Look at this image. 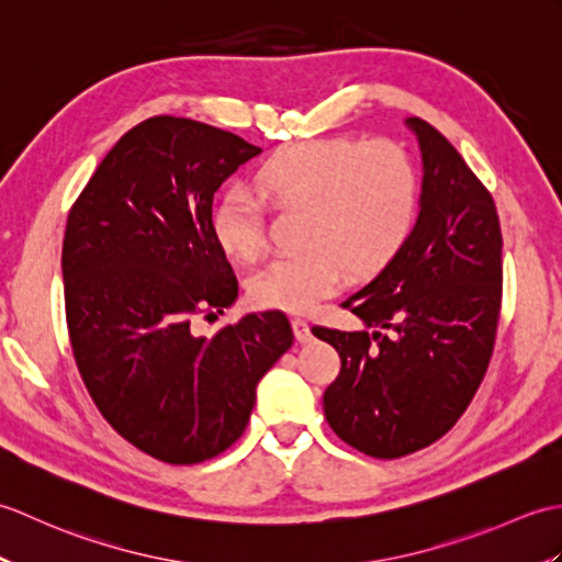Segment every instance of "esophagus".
<instances>
[{
	"label": "esophagus",
	"instance_id": "obj_1",
	"mask_svg": "<svg viewBox=\"0 0 562 562\" xmlns=\"http://www.w3.org/2000/svg\"><path fill=\"white\" fill-rule=\"evenodd\" d=\"M292 328H294V336H296V340L300 342H308L312 340L314 336H312V326H308V321L306 318H292Z\"/></svg>",
	"mask_w": 562,
	"mask_h": 562
}]
</instances>
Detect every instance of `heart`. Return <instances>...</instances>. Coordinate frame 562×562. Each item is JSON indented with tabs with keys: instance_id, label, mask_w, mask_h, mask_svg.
Wrapping results in <instances>:
<instances>
[{
	"instance_id": "b5f03b06",
	"label": "heart",
	"mask_w": 562,
	"mask_h": 562,
	"mask_svg": "<svg viewBox=\"0 0 562 562\" xmlns=\"http://www.w3.org/2000/svg\"><path fill=\"white\" fill-rule=\"evenodd\" d=\"M254 186L272 207L306 210L304 248L278 256L250 280V296L282 312L314 308L350 270L384 268L411 236L420 202L417 164L393 139L292 142L258 166ZM259 199L246 186H232L212 210L214 238L241 262H254L268 246Z\"/></svg>"
}]
</instances>
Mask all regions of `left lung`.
Masks as SVG:
<instances>
[{
	"label": "left lung",
	"instance_id": "8db88e82",
	"mask_svg": "<svg viewBox=\"0 0 562 562\" xmlns=\"http://www.w3.org/2000/svg\"><path fill=\"white\" fill-rule=\"evenodd\" d=\"M423 149L420 214L350 308L369 330L314 326L340 355L324 413L374 459L425 449L457 425L491 364L503 306V232L493 195L449 139L408 117Z\"/></svg>",
	"mask_w": 562,
	"mask_h": 562
}]
</instances>
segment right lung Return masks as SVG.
<instances>
[{"label":"right lung","instance_id":"obj_1","mask_svg":"<svg viewBox=\"0 0 562 562\" xmlns=\"http://www.w3.org/2000/svg\"><path fill=\"white\" fill-rule=\"evenodd\" d=\"M262 149L190 117L125 133L69 210L63 241L77 369L117 435L166 463H200L244 435L256 386L292 348L282 312L248 314L212 338L238 284L212 234V198Z\"/></svg>","mask_w":562,"mask_h":562}]
</instances>
